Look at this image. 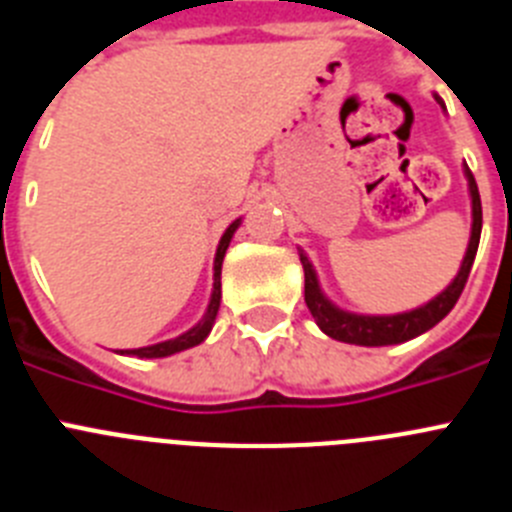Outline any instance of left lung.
Here are the masks:
<instances>
[{"mask_svg":"<svg viewBox=\"0 0 512 512\" xmlns=\"http://www.w3.org/2000/svg\"><path fill=\"white\" fill-rule=\"evenodd\" d=\"M469 176V192H472V241H469L467 256L461 261V269L456 274L454 282L443 289L436 300H431L425 307H418L413 312H402V315H390V318H369V315H351V312H343L338 307L330 305L323 297L318 287V279H315V271H312L310 261L300 253L302 269H305V302L310 307L315 323L323 328V333H328L330 338L343 343H356V346H390V343H402L410 341V338L420 336L428 328H433L436 323H441L451 310H454L456 300L461 297L464 287H467L469 271H472L474 256H477L479 246V233H482V202H479V189L474 182L472 171L467 169Z\"/></svg>","mask_w":512,"mask_h":512,"instance_id":"obj_1","label":"left lung"}]
</instances>
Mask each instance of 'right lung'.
Returning <instances> with one entry per match:
<instances>
[{"label":"right lung","mask_w":512,"mask_h":512,"mask_svg":"<svg viewBox=\"0 0 512 512\" xmlns=\"http://www.w3.org/2000/svg\"><path fill=\"white\" fill-rule=\"evenodd\" d=\"M241 220H235L228 230H225L223 241L217 246V256H215V287H212V300L210 307H207L205 318L200 323L194 325L192 330H187L184 336L174 338V341H164V343H156V346H146V348H135V351H128V354L138 356V359H161V356H171L176 351H184V348H192L197 343H202L210 333L212 323H215V315H217V307H220V269H223V259H225V251H228V243L233 238L235 228H238Z\"/></svg>","instance_id":"add662e5"}]
</instances>
